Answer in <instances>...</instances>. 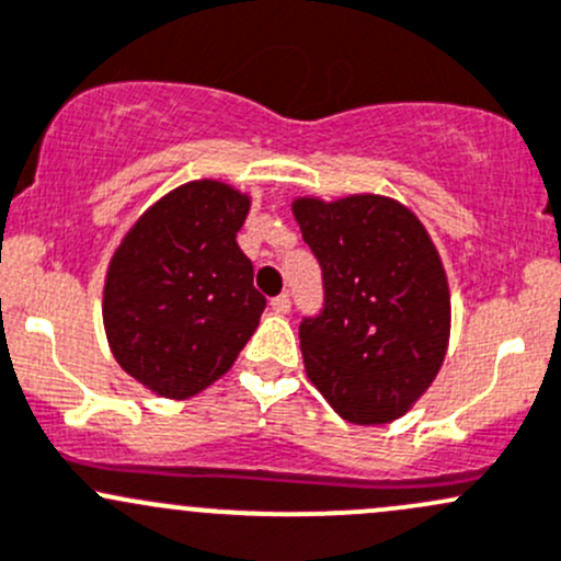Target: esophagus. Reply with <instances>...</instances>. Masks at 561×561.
Returning a JSON list of instances; mask_svg holds the SVG:
<instances>
[{
	"mask_svg": "<svg viewBox=\"0 0 561 561\" xmlns=\"http://www.w3.org/2000/svg\"><path fill=\"white\" fill-rule=\"evenodd\" d=\"M271 309H274L276 314H290V296H276L271 300Z\"/></svg>",
	"mask_w": 561,
	"mask_h": 561,
	"instance_id": "34e87169",
	"label": "esophagus"
}]
</instances>
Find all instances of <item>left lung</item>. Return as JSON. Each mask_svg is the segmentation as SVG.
<instances>
[{
	"mask_svg": "<svg viewBox=\"0 0 561 561\" xmlns=\"http://www.w3.org/2000/svg\"><path fill=\"white\" fill-rule=\"evenodd\" d=\"M293 215L325 282L322 314L300 322L306 376L341 420H400L449 350V282L427 228L376 193L298 196Z\"/></svg>",
	"mask_w": 561,
	"mask_h": 561,
	"instance_id": "8db88e82",
	"label": "left lung"
}]
</instances>
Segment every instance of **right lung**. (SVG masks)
<instances>
[{
    "label": "right lung",
    "mask_w": 561,
    "mask_h": 561,
    "mask_svg": "<svg viewBox=\"0 0 561 561\" xmlns=\"http://www.w3.org/2000/svg\"><path fill=\"white\" fill-rule=\"evenodd\" d=\"M252 198L220 180L174 187L112 252L102 320L117 365L141 387L185 400L215 385L261 325L265 298L236 233Z\"/></svg>",
    "instance_id": "1"
}]
</instances>
